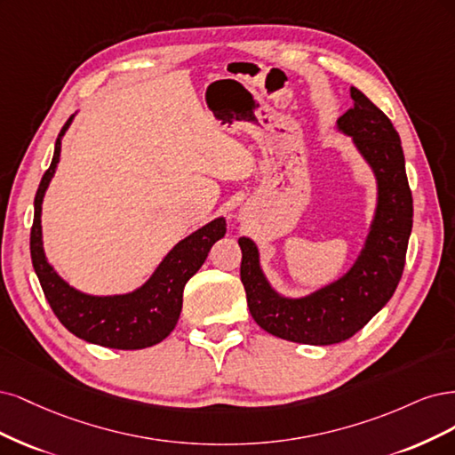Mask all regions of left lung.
I'll return each mask as SVG.
<instances>
[{
    "instance_id": "1",
    "label": "left lung",
    "mask_w": 455,
    "mask_h": 455,
    "mask_svg": "<svg viewBox=\"0 0 455 455\" xmlns=\"http://www.w3.org/2000/svg\"><path fill=\"white\" fill-rule=\"evenodd\" d=\"M354 108L339 128L351 136L374 168L378 178V210L369 240L355 267L312 297L289 300L277 297L259 268V253L249 238H240V277L247 306L260 329L277 339L329 346L347 340L382 310L397 289L412 232V190H410L401 138L387 115L355 86Z\"/></svg>"
}]
</instances>
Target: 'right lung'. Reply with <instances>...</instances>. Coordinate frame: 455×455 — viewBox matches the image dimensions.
Wrapping results in <instances>:
<instances>
[{"instance_id": "1", "label": "right lung", "mask_w": 455, "mask_h": 455, "mask_svg": "<svg viewBox=\"0 0 455 455\" xmlns=\"http://www.w3.org/2000/svg\"><path fill=\"white\" fill-rule=\"evenodd\" d=\"M69 123L71 116L58 134L52 163L43 173L34 200L30 253L41 289L58 321L77 339L113 349L155 346L163 342L178 323L185 283L204 265L212 245L225 236V219H215L175 245L160 262L151 280L136 292L101 299L71 289L51 268L41 247V202L60 158V138Z\"/></svg>"}]
</instances>
